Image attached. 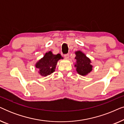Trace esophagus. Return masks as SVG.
Instances as JSON below:
<instances>
[{"mask_svg": "<svg viewBox=\"0 0 124 124\" xmlns=\"http://www.w3.org/2000/svg\"><path fill=\"white\" fill-rule=\"evenodd\" d=\"M69 56L68 54H66V55H64V57H65L66 59H68Z\"/></svg>", "mask_w": 124, "mask_h": 124, "instance_id": "esophagus-1", "label": "esophagus"}]
</instances>
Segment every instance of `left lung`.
<instances>
[{"mask_svg": "<svg viewBox=\"0 0 124 124\" xmlns=\"http://www.w3.org/2000/svg\"><path fill=\"white\" fill-rule=\"evenodd\" d=\"M76 62L74 67L78 74L82 76H86L93 70V66L91 61L89 57L81 51H75Z\"/></svg>", "mask_w": 124, "mask_h": 124, "instance_id": "obj_1", "label": "left lung"}]
</instances>
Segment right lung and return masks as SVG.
Returning <instances> with one entry per match:
<instances>
[{
	"mask_svg": "<svg viewBox=\"0 0 124 124\" xmlns=\"http://www.w3.org/2000/svg\"><path fill=\"white\" fill-rule=\"evenodd\" d=\"M60 59H63V57L60 54L54 55L50 51L35 63V67L38 69V73L40 76L46 77L55 72L57 62Z\"/></svg>",
	"mask_w": 124,
	"mask_h": 124,
	"instance_id": "1",
	"label": "right lung"
}]
</instances>
